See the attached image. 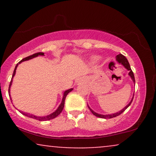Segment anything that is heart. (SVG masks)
Instances as JSON below:
<instances>
[{
	"mask_svg": "<svg viewBox=\"0 0 156 156\" xmlns=\"http://www.w3.org/2000/svg\"><path fill=\"white\" fill-rule=\"evenodd\" d=\"M93 59L95 60V59H97V58H96V57H94V58H93Z\"/></svg>",
	"mask_w": 156,
	"mask_h": 156,
	"instance_id": "b5f03b06",
	"label": "heart"
}]
</instances>
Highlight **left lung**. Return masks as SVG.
I'll return each instance as SVG.
<instances>
[{"instance_id": "obj_1", "label": "left lung", "mask_w": 156, "mask_h": 156, "mask_svg": "<svg viewBox=\"0 0 156 156\" xmlns=\"http://www.w3.org/2000/svg\"><path fill=\"white\" fill-rule=\"evenodd\" d=\"M116 59H117V61L118 62H119V64H122V65L124 66V67H125V68H126V69H128V70H129V71H130V72H129V73H128V74H129V76H130V78H132V80H133V81L134 82V83H135V78H134L133 73V71H132L131 68H130V66L129 62H128V59H127V58H125V57L124 56V55H122V54H119V55H117V56H116ZM133 98H132L131 101H130V103H128V104L126 106H125V108L122 109V110H121L120 112H117V113H115V114H107V115H103V114H98V113L94 112V111H92V109H91L90 108H89V105H88V107H89V110L91 111V112H92V114H94V116H96V117H100V118H104V119H111V118L116 117H117V116L120 115V114H122V113L123 112H125V109L128 108V106H129V105H130V104H131L132 101H133Z\"/></svg>"}]
</instances>
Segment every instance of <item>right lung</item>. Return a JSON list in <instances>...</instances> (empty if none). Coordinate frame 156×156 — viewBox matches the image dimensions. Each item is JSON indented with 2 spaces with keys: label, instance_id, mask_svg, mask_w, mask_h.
Returning <instances> with one entry per match:
<instances>
[{
  "label": "right lung",
  "instance_id": "obj_1",
  "mask_svg": "<svg viewBox=\"0 0 156 156\" xmlns=\"http://www.w3.org/2000/svg\"><path fill=\"white\" fill-rule=\"evenodd\" d=\"M38 55H44V53H41V52H39V53H34V54H33V55H29V56H28V57H26V58H23V59H22V60L20 61V62H19L17 64V65H16V67L15 68V70H14L13 75H12V80H11V81H10L9 87V95H10V87H11V85H12V78H13V77L15 76V73H16V69H17V66H18V64H20L21 62H24V61L31 59V58H34V57L38 56ZM71 91H73V89H68V90L65 91V92H64V96H63V99H62V103H61L59 106H58V108H57V110L55 111V112H53V113H52L51 114H49V115L45 116V117H37V116L33 115V114H28V113H24V112H20H20L21 114H23V115L26 116V117H30V118H33V119H37V120H39V121H47V120H50V119H54V118H55L56 117H58V116L61 114V112H62V110H63L64 106V101H65L66 97H67L68 93L70 92Z\"/></svg>",
  "mask_w": 156,
  "mask_h": 156
}]
</instances>
